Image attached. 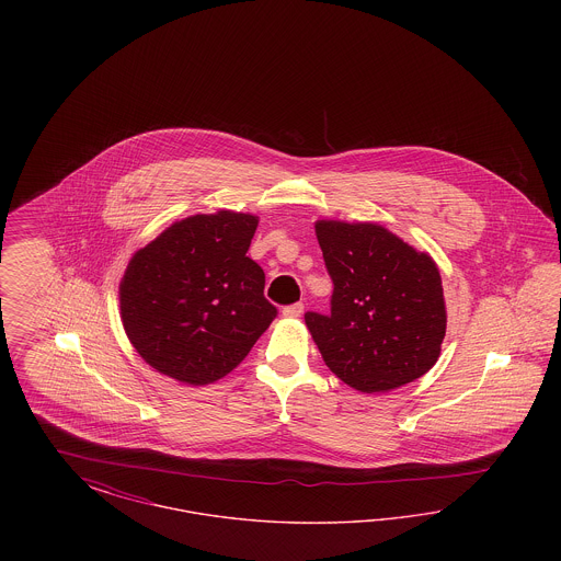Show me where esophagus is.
Here are the masks:
<instances>
[{"label": "esophagus", "instance_id": "obj_1", "mask_svg": "<svg viewBox=\"0 0 561 561\" xmlns=\"http://www.w3.org/2000/svg\"><path fill=\"white\" fill-rule=\"evenodd\" d=\"M302 311H305L302 302H294V305H290V307H286V309H284V318L296 320V318H300V316H302Z\"/></svg>", "mask_w": 561, "mask_h": 561}]
</instances>
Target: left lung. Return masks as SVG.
<instances>
[{
  "instance_id": "obj_1",
  "label": "left lung",
  "mask_w": 561,
  "mask_h": 561,
  "mask_svg": "<svg viewBox=\"0 0 561 561\" xmlns=\"http://www.w3.org/2000/svg\"><path fill=\"white\" fill-rule=\"evenodd\" d=\"M316 236L334 282L330 316L305 313L325 366L362 393H385L427 374L446 336L442 275L376 222L318 220Z\"/></svg>"
}]
</instances>
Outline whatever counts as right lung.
<instances>
[{
	"mask_svg": "<svg viewBox=\"0 0 561 561\" xmlns=\"http://www.w3.org/2000/svg\"><path fill=\"white\" fill-rule=\"evenodd\" d=\"M256 227L254 214H193L134 252L119 311L151 368L193 387L210 385L238 368L275 320L265 271L245 256Z\"/></svg>",
	"mask_w": 561,
	"mask_h": 561,
	"instance_id": "add662e5",
	"label": "right lung"
}]
</instances>
